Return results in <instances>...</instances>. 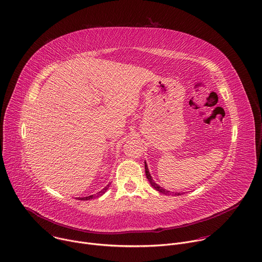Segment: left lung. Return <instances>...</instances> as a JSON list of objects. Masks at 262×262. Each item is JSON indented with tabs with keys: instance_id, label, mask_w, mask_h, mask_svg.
<instances>
[{
	"instance_id": "8db88e82",
	"label": "left lung",
	"mask_w": 262,
	"mask_h": 262,
	"mask_svg": "<svg viewBox=\"0 0 262 262\" xmlns=\"http://www.w3.org/2000/svg\"><path fill=\"white\" fill-rule=\"evenodd\" d=\"M144 169H146V176H147V178H148L150 184L153 186V188H155V189H156L157 191H159L160 193H162V194H167V195H170V194H172V195H181V194L184 193V192H173V191H169V190H167V189H164L163 187H161V186L158 185L157 183H155V181L153 180V178H152V176H151V173H150V171H149L148 164H147L146 161H144Z\"/></svg>"
}]
</instances>
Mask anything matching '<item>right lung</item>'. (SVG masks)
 <instances>
[{
  "label": "right lung",
  "instance_id": "add662e5",
  "mask_svg": "<svg viewBox=\"0 0 262 262\" xmlns=\"http://www.w3.org/2000/svg\"><path fill=\"white\" fill-rule=\"evenodd\" d=\"M111 183H109V184H107V186H105L101 191H99L97 194H92V195H89V196H83V198H78L79 200H81V201H87V200H92V199H96V198H99V196H101L102 194H104L106 191H107V189H108V187H109V185H110Z\"/></svg>",
  "mask_w": 262,
  "mask_h": 262
}]
</instances>
